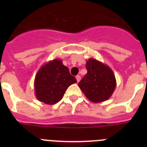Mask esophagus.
<instances>
[{
    "label": "esophagus",
    "mask_w": 147,
    "mask_h": 147,
    "mask_svg": "<svg viewBox=\"0 0 147 147\" xmlns=\"http://www.w3.org/2000/svg\"><path fill=\"white\" fill-rule=\"evenodd\" d=\"M76 81H77V82H79L80 81V80H81V76H80V75H77V76H76Z\"/></svg>",
    "instance_id": "obj_1"
}]
</instances>
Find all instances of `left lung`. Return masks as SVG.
<instances>
[{"instance_id":"8db88e82","label":"left lung","mask_w":147,"mask_h":147,"mask_svg":"<svg viewBox=\"0 0 147 147\" xmlns=\"http://www.w3.org/2000/svg\"><path fill=\"white\" fill-rule=\"evenodd\" d=\"M88 73L79 83L85 96L94 103L109 99L116 87V80L112 69L95 59L86 62Z\"/></svg>"}]
</instances>
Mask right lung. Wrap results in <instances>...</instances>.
<instances>
[{"label": "right lung", "instance_id": "add662e5", "mask_svg": "<svg viewBox=\"0 0 147 147\" xmlns=\"http://www.w3.org/2000/svg\"><path fill=\"white\" fill-rule=\"evenodd\" d=\"M76 82V78L62 60L53 59L44 64L35 76V96L40 102L54 105L62 99L67 88Z\"/></svg>", "mask_w": 147, "mask_h": 147}]
</instances>
